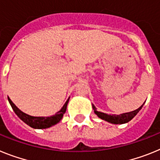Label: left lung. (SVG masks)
I'll list each match as a JSON object with an SVG mask.
<instances>
[{
  "label": "left lung",
  "mask_w": 160,
  "mask_h": 160,
  "mask_svg": "<svg viewBox=\"0 0 160 160\" xmlns=\"http://www.w3.org/2000/svg\"><path fill=\"white\" fill-rule=\"evenodd\" d=\"M144 103L141 105V106L138 108V109H135L134 111H131V112H128V113H121L119 115L116 114H107V113H102V112H100V111L97 110V108L94 106L93 104H92V109L94 110V113L98 116V118H100L102 120H105L106 122H109V123H112V124H125V123H127V122H130L131 119H133L134 117L137 115V113L141 110V109L143 106Z\"/></svg>",
  "instance_id": "8db88e82"
}]
</instances>
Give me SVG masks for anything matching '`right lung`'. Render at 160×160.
<instances>
[{"label": "right lung", "mask_w": 160, "mask_h": 160, "mask_svg": "<svg viewBox=\"0 0 160 160\" xmlns=\"http://www.w3.org/2000/svg\"><path fill=\"white\" fill-rule=\"evenodd\" d=\"M69 98L70 97H68V99L67 100V101L65 102V104L60 110L58 111L55 115H52V116L50 117H34L26 114V113H23L22 110H20L13 103V101L9 99V97H8V100H9V104H10L12 109L14 111V113H16L17 116L21 120L23 121L26 124H27L34 129H47L55 126L57 123H59L61 119L63 118V114L66 112Z\"/></svg>", "instance_id": "right-lung-1"}]
</instances>
